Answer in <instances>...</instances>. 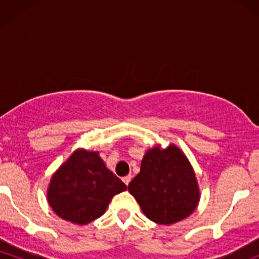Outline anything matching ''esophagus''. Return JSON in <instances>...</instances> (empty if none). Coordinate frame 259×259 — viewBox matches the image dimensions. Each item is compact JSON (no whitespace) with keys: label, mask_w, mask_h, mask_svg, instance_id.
<instances>
[{"label":"esophagus","mask_w":259,"mask_h":259,"mask_svg":"<svg viewBox=\"0 0 259 259\" xmlns=\"http://www.w3.org/2000/svg\"><path fill=\"white\" fill-rule=\"evenodd\" d=\"M123 181L125 185H129V183L132 181V175H126V177L123 178Z\"/></svg>","instance_id":"1"}]
</instances>
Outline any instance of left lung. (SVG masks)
Masks as SVG:
<instances>
[{
  "instance_id": "left-lung-1",
  "label": "left lung",
  "mask_w": 259,
  "mask_h": 259,
  "mask_svg": "<svg viewBox=\"0 0 259 259\" xmlns=\"http://www.w3.org/2000/svg\"><path fill=\"white\" fill-rule=\"evenodd\" d=\"M127 190L150 221L164 225L189 217L200 201L194 170L174 145L147 151Z\"/></svg>"
}]
</instances>
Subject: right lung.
Listing matches in <instances>:
<instances>
[{
    "label": "right lung",
    "mask_w": 259,
    "mask_h": 259,
    "mask_svg": "<svg viewBox=\"0 0 259 259\" xmlns=\"http://www.w3.org/2000/svg\"><path fill=\"white\" fill-rule=\"evenodd\" d=\"M124 190L125 184L107 169L99 152L79 150L53 175L47 198L58 217L85 225L100 218Z\"/></svg>",
    "instance_id": "right-lung-1"
}]
</instances>
